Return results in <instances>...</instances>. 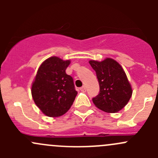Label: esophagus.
<instances>
[{
    "label": "esophagus",
    "mask_w": 158,
    "mask_h": 158,
    "mask_svg": "<svg viewBox=\"0 0 158 158\" xmlns=\"http://www.w3.org/2000/svg\"><path fill=\"white\" fill-rule=\"evenodd\" d=\"M80 90L82 91V92H85V86H82L80 88Z\"/></svg>",
    "instance_id": "34e87169"
}]
</instances>
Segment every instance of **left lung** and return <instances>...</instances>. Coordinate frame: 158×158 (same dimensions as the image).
Returning <instances> with one entry per match:
<instances>
[{"label": "left lung", "mask_w": 158, "mask_h": 158, "mask_svg": "<svg viewBox=\"0 0 158 158\" xmlns=\"http://www.w3.org/2000/svg\"><path fill=\"white\" fill-rule=\"evenodd\" d=\"M89 64L96 73L100 87L98 95L92 98L95 106L109 113L123 109L131 97L132 89L121 65L111 58L90 60Z\"/></svg>", "instance_id": "obj_1"}]
</instances>
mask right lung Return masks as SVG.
I'll list each match as a JSON object with an SVG mask.
<instances>
[{"label": "right lung", "mask_w": 158, "mask_h": 158, "mask_svg": "<svg viewBox=\"0 0 158 158\" xmlns=\"http://www.w3.org/2000/svg\"><path fill=\"white\" fill-rule=\"evenodd\" d=\"M69 64L70 60L49 57L40 65L32 84L35 104L49 117L67 112L77 95L73 77L66 73Z\"/></svg>", "instance_id": "add662e5"}]
</instances>
